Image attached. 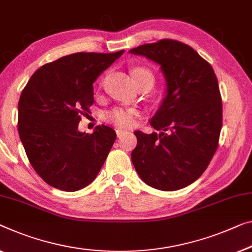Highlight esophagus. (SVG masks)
<instances>
[{
	"instance_id": "1",
	"label": "esophagus",
	"mask_w": 252,
	"mask_h": 252,
	"mask_svg": "<svg viewBox=\"0 0 252 252\" xmlns=\"http://www.w3.org/2000/svg\"><path fill=\"white\" fill-rule=\"evenodd\" d=\"M126 132V131L123 130V129H116V134H118L119 138H121Z\"/></svg>"
}]
</instances>
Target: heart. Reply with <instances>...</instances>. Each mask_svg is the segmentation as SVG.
<instances>
[{"mask_svg": "<svg viewBox=\"0 0 252 252\" xmlns=\"http://www.w3.org/2000/svg\"><path fill=\"white\" fill-rule=\"evenodd\" d=\"M132 76L134 82H139L141 80H150L154 84V74L147 67H134L132 70ZM137 114V111L133 110V108H129V110L116 108V110L108 112L106 119L119 126H133L134 119H136Z\"/></svg>", "mask_w": 252, "mask_h": 252, "instance_id": "1", "label": "heart"}]
</instances>
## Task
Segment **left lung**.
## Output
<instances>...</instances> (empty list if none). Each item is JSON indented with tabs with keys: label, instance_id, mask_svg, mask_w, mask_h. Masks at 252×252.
<instances>
[{
	"label": "left lung",
	"instance_id": "obj_1",
	"mask_svg": "<svg viewBox=\"0 0 252 252\" xmlns=\"http://www.w3.org/2000/svg\"><path fill=\"white\" fill-rule=\"evenodd\" d=\"M160 66L165 97L150 126L136 131L133 166L146 185L175 191L196 181L215 154L222 129V98L212 65L192 47L162 39L129 51Z\"/></svg>",
	"mask_w": 252,
	"mask_h": 252
}]
</instances>
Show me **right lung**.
<instances>
[{
  "label": "right lung",
  "instance_id": "add662e5",
  "mask_svg": "<svg viewBox=\"0 0 252 252\" xmlns=\"http://www.w3.org/2000/svg\"><path fill=\"white\" fill-rule=\"evenodd\" d=\"M125 51L74 53L32 74L18 104V131L30 164L48 185L78 191L99 173L116 133L98 126L80 132L81 115L94 104L93 84Z\"/></svg>",
  "mask_w": 252,
  "mask_h": 252
}]
</instances>
